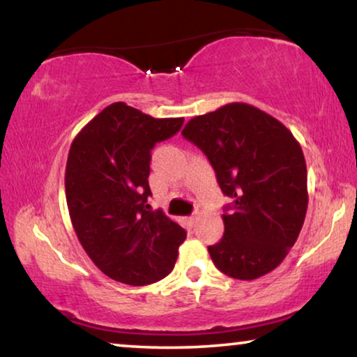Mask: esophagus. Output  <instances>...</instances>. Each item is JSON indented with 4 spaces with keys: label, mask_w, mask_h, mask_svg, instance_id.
<instances>
[{
    "label": "esophagus",
    "mask_w": 357,
    "mask_h": 357,
    "mask_svg": "<svg viewBox=\"0 0 357 357\" xmlns=\"http://www.w3.org/2000/svg\"><path fill=\"white\" fill-rule=\"evenodd\" d=\"M197 219H198L197 214H193V216H188V218H187V224H188L190 227H193L195 222H197Z\"/></svg>",
    "instance_id": "esophagus-1"
}]
</instances>
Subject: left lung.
<instances>
[{
	"label": "left lung",
	"instance_id": "obj_1",
	"mask_svg": "<svg viewBox=\"0 0 357 357\" xmlns=\"http://www.w3.org/2000/svg\"><path fill=\"white\" fill-rule=\"evenodd\" d=\"M182 135L208 155L222 193L234 199L222 214V238L208 247L213 263L242 281L268 275L289 253L305 219L299 141L275 116L243 102L193 116Z\"/></svg>",
	"mask_w": 357,
	"mask_h": 357
}]
</instances>
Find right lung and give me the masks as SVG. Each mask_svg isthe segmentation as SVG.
Here are the masks:
<instances>
[{
    "mask_svg": "<svg viewBox=\"0 0 357 357\" xmlns=\"http://www.w3.org/2000/svg\"><path fill=\"white\" fill-rule=\"evenodd\" d=\"M183 119H154L115 102L73 139L65 188L71 224L99 270L130 286L162 280L177 261L187 232L151 211V149L174 136Z\"/></svg>",
    "mask_w": 357,
    "mask_h": 357,
    "instance_id": "1",
    "label": "right lung"
}]
</instances>
